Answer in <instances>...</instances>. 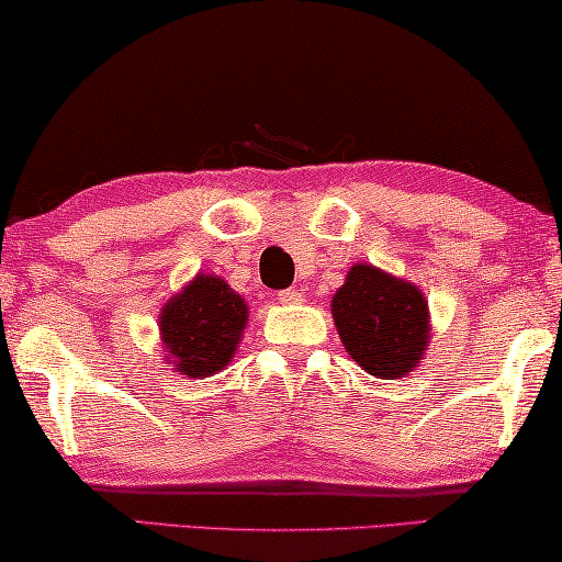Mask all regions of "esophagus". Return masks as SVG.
<instances>
[{
    "label": "esophagus",
    "instance_id": "34e87169",
    "mask_svg": "<svg viewBox=\"0 0 562 562\" xmlns=\"http://www.w3.org/2000/svg\"><path fill=\"white\" fill-rule=\"evenodd\" d=\"M278 300L282 305H297V303H303V292H300V290H282V292H278Z\"/></svg>",
    "mask_w": 562,
    "mask_h": 562
}]
</instances>
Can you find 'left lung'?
<instances>
[{
  "label": "left lung",
  "mask_w": 562,
  "mask_h": 562,
  "mask_svg": "<svg viewBox=\"0 0 562 562\" xmlns=\"http://www.w3.org/2000/svg\"><path fill=\"white\" fill-rule=\"evenodd\" d=\"M330 307L342 346L363 371L401 379L422 361L429 342V307L412 282L356 265Z\"/></svg>",
  "instance_id": "1"
}]
</instances>
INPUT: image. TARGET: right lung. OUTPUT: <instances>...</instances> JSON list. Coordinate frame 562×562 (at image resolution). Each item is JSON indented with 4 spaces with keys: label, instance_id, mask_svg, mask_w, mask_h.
I'll return each mask as SVG.
<instances>
[{
    "label": "right lung",
    "instance_id": "add662e5",
    "mask_svg": "<svg viewBox=\"0 0 562 562\" xmlns=\"http://www.w3.org/2000/svg\"><path fill=\"white\" fill-rule=\"evenodd\" d=\"M247 323V305L220 278H199L161 313V338L176 371L212 375L232 361Z\"/></svg>",
    "mask_w": 562,
    "mask_h": 562
}]
</instances>
